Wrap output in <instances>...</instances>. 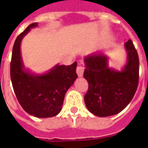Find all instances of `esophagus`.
<instances>
[{
  "label": "esophagus",
  "mask_w": 148,
  "mask_h": 148,
  "mask_svg": "<svg viewBox=\"0 0 148 148\" xmlns=\"http://www.w3.org/2000/svg\"><path fill=\"white\" fill-rule=\"evenodd\" d=\"M84 71V67H82V66H81V65L77 66L76 71H77V75H78V77L83 76Z\"/></svg>",
  "instance_id": "1"
}]
</instances>
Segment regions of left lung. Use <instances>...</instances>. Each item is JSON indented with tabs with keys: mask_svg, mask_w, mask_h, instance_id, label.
<instances>
[{
	"mask_svg": "<svg viewBox=\"0 0 148 148\" xmlns=\"http://www.w3.org/2000/svg\"><path fill=\"white\" fill-rule=\"evenodd\" d=\"M127 63L121 71L110 68L108 58L101 52L86 56L84 77L88 82L84 102L90 113L108 117L124 110L133 98L138 85L139 58L131 40L124 44Z\"/></svg>",
	"mask_w": 148,
	"mask_h": 148,
	"instance_id": "1",
	"label": "left lung"
}]
</instances>
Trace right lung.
Instances as JSON below:
<instances>
[{
  "instance_id": "obj_1",
  "label": "right lung",
  "mask_w": 148,
  "mask_h": 148,
  "mask_svg": "<svg viewBox=\"0 0 148 148\" xmlns=\"http://www.w3.org/2000/svg\"><path fill=\"white\" fill-rule=\"evenodd\" d=\"M38 23L30 24L16 38L10 62V79L17 101L29 114L39 118L51 117L61 110L65 94L77 77V62L55 65L43 74H33L24 65L21 44Z\"/></svg>"
}]
</instances>
